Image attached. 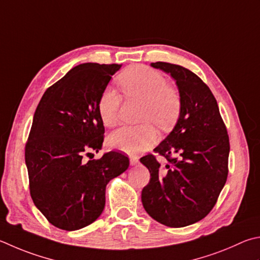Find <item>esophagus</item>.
Masks as SVG:
<instances>
[{
    "label": "esophagus",
    "mask_w": 260,
    "mask_h": 260,
    "mask_svg": "<svg viewBox=\"0 0 260 260\" xmlns=\"http://www.w3.org/2000/svg\"><path fill=\"white\" fill-rule=\"evenodd\" d=\"M129 162H131L132 166H135V165L139 164V158L138 157H131Z\"/></svg>",
    "instance_id": "1"
}]
</instances>
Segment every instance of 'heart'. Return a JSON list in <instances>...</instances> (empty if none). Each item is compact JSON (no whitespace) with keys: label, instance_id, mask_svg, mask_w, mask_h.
I'll return each mask as SVG.
<instances>
[{"label":"heart","instance_id":"obj_1","mask_svg":"<svg viewBox=\"0 0 260 260\" xmlns=\"http://www.w3.org/2000/svg\"><path fill=\"white\" fill-rule=\"evenodd\" d=\"M122 91L128 98L143 101L141 121H150L141 126H124L115 131L108 144L111 149L128 154H138L151 148L158 140L153 122L160 128L172 126L181 110V96L161 74L155 70L134 66L119 77ZM121 99L115 88L107 87L98 102V111L103 124L108 127L116 125L119 118Z\"/></svg>","mask_w":260,"mask_h":260}]
</instances>
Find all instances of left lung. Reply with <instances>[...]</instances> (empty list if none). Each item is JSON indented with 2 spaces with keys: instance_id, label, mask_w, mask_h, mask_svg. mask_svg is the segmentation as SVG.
Instances as JSON below:
<instances>
[{
  "instance_id": "obj_1",
  "label": "left lung",
  "mask_w": 260,
  "mask_h": 260,
  "mask_svg": "<svg viewBox=\"0 0 260 260\" xmlns=\"http://www.w3.org/2000/svg\"><path fill=\"white\" fill-rule=\"evenodd\" d=\"M151 67L176 82L181 110L173 131L154 149L169 165L161 168L152 154L140 159L150 172L141 199L154 220L183 228L205 218L223 190L229 173V135L215 96L194 73L168 62Z\"/></svg>"
}]
</instances>
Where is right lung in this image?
<instances>
[{"label": "right lung", "mask_w": 260, "mask_h": 260, "mask_svg": "<svg viewBox=\"0 0 260 260\" xmlns=\"http://www.w3.org/2000/svg\"><path fill=\"white\" fill-rule=\"evenodd\" d=\"M121 64H78L46 89L32 118L25 149L31 199L55 228L76 231L92 224L106 205V186L129 166L102 148L105 127L98 102Z\"/></svg>", "instance_id": "obj_1"}]
</instances>
